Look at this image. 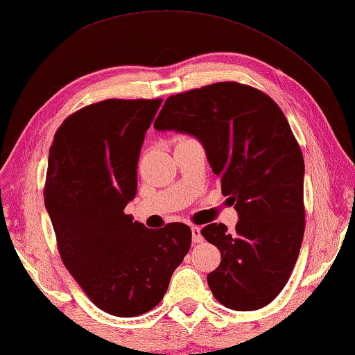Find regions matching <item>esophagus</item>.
I'll list each match as a JSON object with an SVG mask.
<instances>
[{
	"mask_svg": "<svg viewBox=\"0 0 355 355\" xmlns=\"http://www.w3.org/2000/svg\"><path fill=\"white\" fill-rule=\"evenodd\" d=\"M191 236H193V243H202V234H201V228L193 225L191 227Z\"/></svg>",
	"mask_w": 355,
	"mask_h": 355,
	"instance_id": "34e87169",
	"label": "esophagus"
}]
</instances>
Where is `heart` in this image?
<instances>
[{
    "mask_svg": "<svg viewBox=\"0 0 355 355\" xmlns=\"http://www.w3.org/2000/svg\"><path fill=\"white\" fill-rule=\"evenodd\" d=\"M178 138H183V137H178Z\"/></svg>",
    "mask_w": 355,
    "mask_h": 355,
    "instance_id": "heart-1",
    "label": "heart"
}]
</instances>
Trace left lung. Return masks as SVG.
<instances>
[{
    "instance_id": "1",
    "label": "left lung",
    "mask_w": 355,
    "mask_h": 355,
    "mask_svg": "<svg viewBox=\"0 0 355 355\" xmlns=\"http://www.w3.org/2000/svg\"><path fill=\"white\" fill-rule=\"evenodd\" d=\"M154 128L202 143L239 216L232 233L223 223L201 230L222 256L207 275L214 297L233 311L266 307L291 275L306 228L304 157L283 111L261 89L218 82L168 96Z\"/></svg>"
}]
</instances>
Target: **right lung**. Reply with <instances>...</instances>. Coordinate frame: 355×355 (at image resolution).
Wrapping results in <instances>:
<instances>
[{
	"instance_id": "obj_1",
	"label": "right lung",
	"mask_w": 355,
	"mask_h": 355,
	"mask_svg": "<svg viewBox=\"0 0 355 355\" xmlns=\"http://www.w3.org/2000/svg\"><path fill=\"white\" fill-rule=\"evenodd\" d=\"M162 99H104L69 116L49 148L44 206L69 273L94 306L137 317L162 301L191 228L151 230L123 212L144 133Z\"/></svg>"
}]
</instances>
